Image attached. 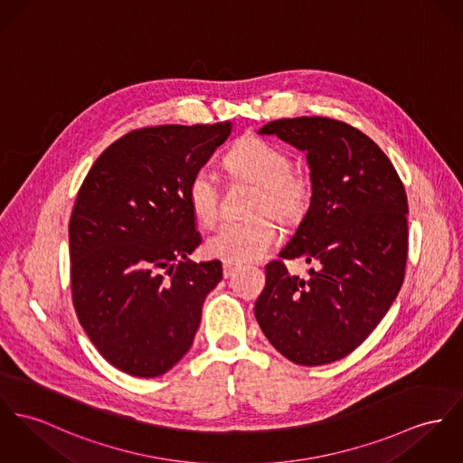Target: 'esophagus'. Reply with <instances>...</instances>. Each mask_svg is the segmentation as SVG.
<instances>
[{"mask_svg":"<svg viewBox=\"0 0 463 463\" xmlns=\"http://www.w3.org/2000/svg\"><path fill=\"white\" fill-rule=\"evenodd\" d=\"M238 269H240L238 264H234V262H223V279H231Z\"/></svg>","mask_w":463,"mask_h":463,"instance_id":"obj_1","label":"esophagus"}]
</instances>
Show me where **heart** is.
Masks as SVG:
<instances>
[{
  "label": "heart",
  "mask_w": 463,
  "mask_h": 463,
  "mask_svg": "<svg viewBox=\"0 0 463 463\" xmlns=\"http://www.w3.org/2000/svg\"><path fill=\"white\" fill-rule=\"evenodd\" d=\"M227 167L241 178L257 183L251 212H269L280 220H292L303 212L308 186L290 167V156L277 144L250 137L234 146ZM188 203L194 216L212 225L218 216V183L213 173L199 169L188 184ZM279 231L268 214L225 222L206 240V251L225 262H251L262 259L277 243Z\"/></svg>",
  "instance_id": "b5f03b06"
}]
</instances>
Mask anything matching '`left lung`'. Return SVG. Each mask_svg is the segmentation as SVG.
I'll return each instance as SVG.
<instances>
[{
  "label": "left lung",
  "mask_w": 463,
  "mask_h": 463,
  "mask_svg": "<svg viewBox=\"0 0 463 463\" xmlns=\"http://www.w3.org/2000/svg\"><path fill=\"white\" fill-rule=\"evenodd\" d=\"M277 136L307 153L310 206L282 259L316 262L310 279L266 266L255 319L288 361L319 366L351 354L386 316L407 260V195L390 158L354 127L320 116L269 121Z\"/></svg>",
  "instance_id": "left-lung-1"
}]
</instances>
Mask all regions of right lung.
<instances>
[{
  "label": "right lung",
  "instance_id": "right-lung-1",
  "mask_svg": "<svg viewBox=\"0 0 463 463\" xmlns=\"http://www.w3.org/2000/svg\"><path fill=\"white\" fill-rule=\"evenodd\" d=\"M232 130L162 125L110 144L71 216V298L93 345L118 370L158 377L188 353L222 262H194L203 241L188 203L192 176Z\"/></svg>",
  "mask_w": 463,
  "mask_h": 463
}]
</instances>
